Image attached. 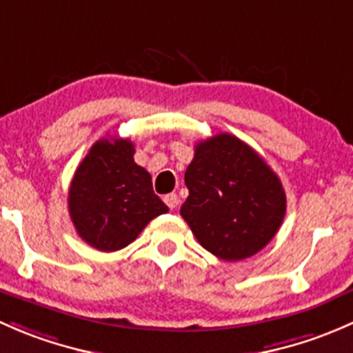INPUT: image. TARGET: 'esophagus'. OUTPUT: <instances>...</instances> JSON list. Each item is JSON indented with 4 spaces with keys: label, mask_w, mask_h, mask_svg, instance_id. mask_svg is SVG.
<instances>
[{
    "label": "esophagus",
    "mask_w": 353,
    "mask_h": 353,
    "mask_svg": "<svg viewBox=\"0 0 353 353\" xmlns=\"http://www.w3.org/2000/svg\"><path fill=\"white\" fill-rule=\"evenodd\" d=\"M163 201H165L166 205L170 207V209H175V207L178 205V195L176 194H168L163 197Z\"/></svg>",
    "instance_id": "34e87169"
}]
</instances>
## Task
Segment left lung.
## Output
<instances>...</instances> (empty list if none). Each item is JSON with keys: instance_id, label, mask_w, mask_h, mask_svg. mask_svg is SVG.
<instances>
[{"instance_id": "obj_1", "label": "left lung", "mask_w": 353, "mask_h": 353, "mask_svg": "<svg viewBox=\"0 0 353 353\" xmlns=\"http://www.w3.org/2000/svg\"><path fill=\"white\" fill-rule=\"evenodd\" d=\"M180 214L197 241L221 260L253 256L277 234L285 192L258 152L231 134L201 141L185 172Z\"/></svg>"}]
</instances>
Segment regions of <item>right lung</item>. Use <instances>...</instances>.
<instances>
[{
  "label": "right lung",
  "mask_w": 353,
  "mask_h": 353,
  "mask_svg": "<svg viewBox=\"0 0 353 353\" xmlns=\"http://www.w3.org/2000/svg\"><path fill=\"white\" fill-rule=\"evenodd\" d=\"M68 207L79 238L107 253L125 248L150 221L168 212L150 173L134 161V144L121 137L93 144L72 176Z\"/></svg>",
  "instance_id": "1"
}]
</instances>
